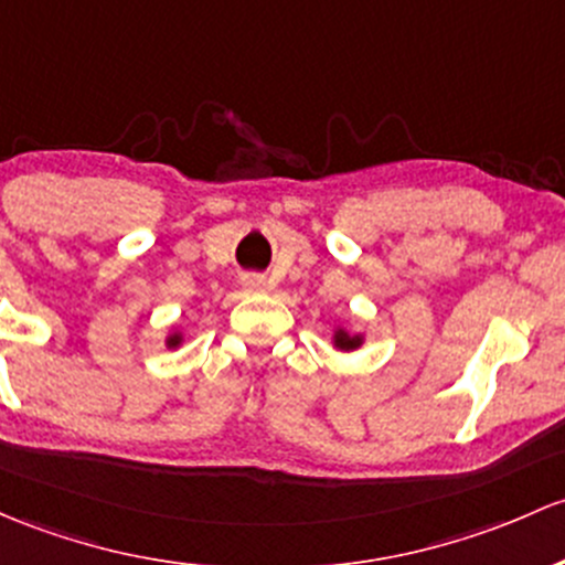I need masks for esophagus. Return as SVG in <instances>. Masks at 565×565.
I'll return each mask as SVG.
<instances>
[{"label":"esophagus","instance_id":"1","mask_svg":"<svg viewBox=\"0 0 565 565\" xmlns=\"http://www.w3.org/2000/svg\"><path fill=\"white\" fill-rule=\"evenodd\" d=\"M241 287L246 289V292L259 295V292H265V289H267V281L263 276H257V273H248V276L241 278Z\"/></svg>","mask_w":565,"mask_h":565}]
</instances>
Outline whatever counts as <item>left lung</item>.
<instances>
[{"label":"left lung","instance_id":"1","mask_svg":"<svg viewBox=\"0 0 565 565\" xmlns=\"http://www.w3.org/2000/svg\"><path fill=\"white\" fill-rule=\"evenodd\" d=\"M330 341H332V349L349 354V352H358L362 343H365V332H349L343 324H338V328H332Z\"/></svg>","mask_w":565,"mask_h":565}]
</instances>
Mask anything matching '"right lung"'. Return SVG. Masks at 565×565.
I'll list each match as a JSON object with an SVG mask.
<instances>
[{
	"label": "right lung",
	"mask_w": 565,
	"mask_h": 565,
	"mask_svg": "<svg viewBox=\"0 0 565 565\" xmlns=\"http://www.w3.org/2000/svg\"><path fill=\"white\" fill-rule=\"evenodd\" d=\"M164 347H168V349L183 347V330H178V328L170 330L168 335H164Z\"/></svg>",
	"instance_id": "obj_1"
}]
</instances>
